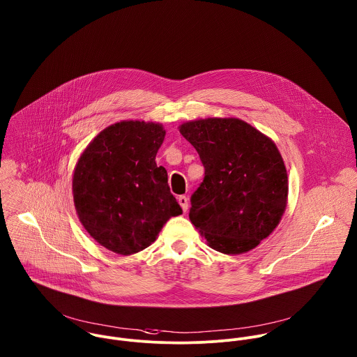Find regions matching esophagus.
<instances>
[{
    "label": "esophagus",
    "instance_id": "1",
    "mask_svg": "<svg viewBox=\"0 0 357 357\" xmlns=\"http://www.w3.org/2000/svg\"><path fill=\"white\" fill-rule=\"evenodd\" d=\"M178 203H179V206L182 207L183 213H186L188 208H189V200H188V197H186V196H179V197H178Z\"/></svg>",
    "mask_w": 357,
    "mask_h": 357
}]
</instances>
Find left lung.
<instances>
[{
  "label": "left lung",
  "instance_id": "1",
  "mask_svg": "<svg viewBox=\"0 0 357 357\" xmlns=\"http://www.w3.org/2000/svg\"><path fill=\"white\" fill-rule=\"evenodd\" d=\"M179 132L197 150L204 179L192 195L189 218L215 251L255 248L279 225L288 178L275 142L238 119L183 123Z\"/></svg>",
  "mask_w": 357,
  "mask_h": 357
}]
</instances>
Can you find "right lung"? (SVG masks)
<instances>
[{
	"mask_svg": "<svg viewBox=\"0 0 357 357\" xmlns=\"http://www.w3.org/2000/svg\"><path fill=\"white\" fill-rule=\"evenodd\" d=\"M158 123L120 121L98 134L79 155L73 197L79 222L105 248L131 255L147 248L171 216L182 214L155 154Z\"/></svg>",
	"mask_w": 357,
	"mask_h": 357,
	"instance_id": "obj_1",
	"label": "right lung"
}]
</instances>
